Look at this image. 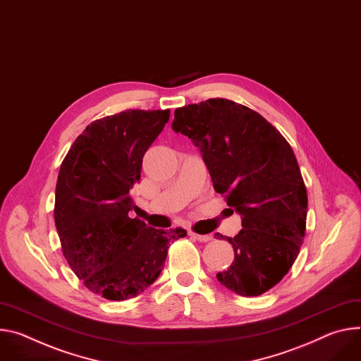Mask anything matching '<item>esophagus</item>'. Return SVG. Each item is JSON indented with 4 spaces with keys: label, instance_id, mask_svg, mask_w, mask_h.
I'll list each match as a JSON object with an SVG mask.
<instances>
[{
    "label": "esophagus",
    "instance_id": "1",
    "mask_svg": "<svg viewBox=\"0 0 361 361\" xmlns=\"http://www.w3.org/2000/svg\"><path fill=\"white\" fill-rule=\"evenodd\" d=\"M190 236L195 240L199 242H209L212 240V235H199V233H194V232H190Z\"/></svg>",
    "mask_w": 361,
    "mask_h": 361
}]
</instances>
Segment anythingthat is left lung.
<instances>
[{
	"label": "left lung",
	"mask_w": 361,
	"mask_h": 361,
	"mask_svg": "<svg viewBox=\"0 0 361 361\" xmlns=\"http://www.w3.org/2000/svg\"><path fill=\"white\" fill-rule=\"evenodd\" d=\"M173 129L200 149L214 190L242 216V231L224 238L235 260L219 282L242 297L265 293L305 236L308 195L290 145L264 116L221 97L177 108Z\"/></svg>",
	"instance_id": "obj_1"
}]
</instances>
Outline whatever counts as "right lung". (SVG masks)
<instances>
[{"instance_id":"1","label":"right lung","mask_w":361,"mask_h":361,"mask_svg":"<svg viewBox=\"0 0 361 361\" xmlns=\"http://www.w3.org/2000/svg\"><path fill=\"white\" fill-rule=\"evenodd\" d=\"M170 109H128L86 126L64 157L56 184L54 223L69 267L93 293L125 301L159 276L181 227L161 231L130 219L129 195L142 158Z\"/></svg>"}]
</instances>
